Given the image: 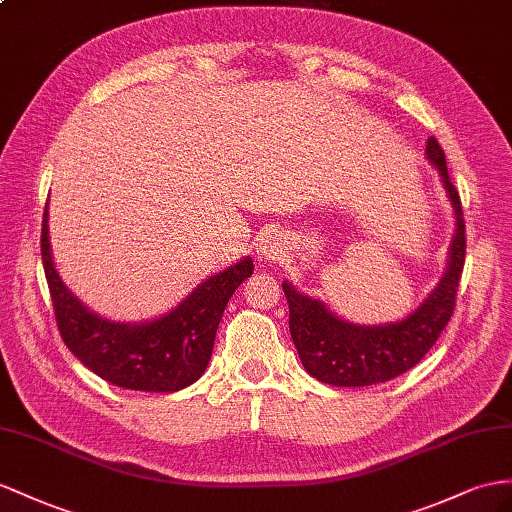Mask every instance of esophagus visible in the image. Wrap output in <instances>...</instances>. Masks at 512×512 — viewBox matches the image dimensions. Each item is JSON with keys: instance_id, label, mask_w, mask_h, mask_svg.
Listing matches in <instances>:
<instances>
[{"instance_id": "obj_1", "label": "esophagus", "mask_w": 512, "mask_h": 512, "mask_svg": "<svg viewBox=\"0 0 512 512\" xmlns=\"http://www.w3.org/2000/svg\"><path fill=\"white\" fill-rule=\"evenodd\" d=\"M261 253H264L266 257L279 255V242H277V240H266V244L261 246Z\"/></svg>"}]
</instances>
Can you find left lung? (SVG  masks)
Returning a JSON list of instances; mask_svg holds the SVG:
<instances>
[{"label": "left lung", "instance_id": "left-lung-1", "mask_svg": "<svg viewBox=\"0 0 512 512\" xmlns=\"http://www.w3.org/2000/svg\"><path fill=\"white\" fill-rule=\"evenodd\" d=\"M428 160L439 168L456 209V235L450 266L441 283L409 318L387 326H357L335 318L322 303L298 294L290 283L283 292L290 305V333L305 370L335 387L385 383L411 370L435 346L456 307L458 281L465 266V218L461 196L448 177L445 153L435 136L426 144Z\"/></svg>", "mask_w": 512, "mask_h": 512}]
</instances>
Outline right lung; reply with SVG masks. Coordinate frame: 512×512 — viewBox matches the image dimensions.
I'll return each mask as SVG.
<instances>
[{
  "instance_id": "add662e5",
  "label": "right lung",
  "mask_w": 512,
  "mask_h": 512,
  "mask_svg": "<svg viewBox=\"0 0 512 512\" xmlns=\"http://www.w3.org/2000/svg\"><path fill=\"white\" fill-rule=\"evenodd\" d=\"M41 255L62 342L103 381L136 391H179L199 381L212 357L229 298L253 274L251 257L240 259L203 281L166 316L144 324H121L90 313L60 281L49 253L47 209Z\"/></svg>"
}]
</instances>
